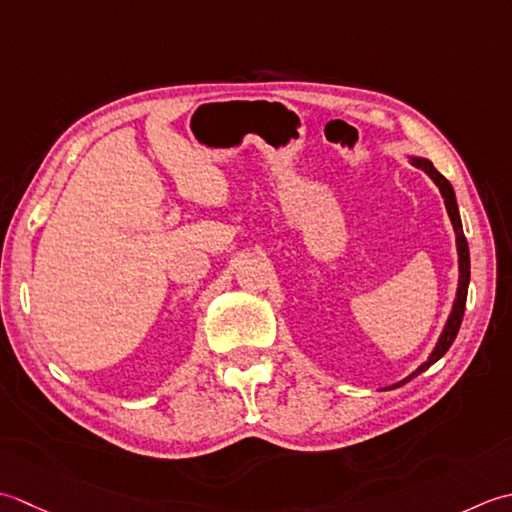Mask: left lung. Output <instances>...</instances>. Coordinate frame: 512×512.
I'll return each instance as SVG.
<instances>
[{"label":"left lung","instance_id":"8db88e82","mask_svg":"<svg viewBox=\"0 0 512 512\" xmlns=\"http://www.w3.org/2000/svg\"><path fill=\"white\" fill-rule=\"evenodd\" d=\"M415 168H420L422 172H426L433 179V183L440 187V192L444 196V205H446V212L448 216H451V223H453V229H455V236H457V254H460V285H457V298H455V305H453V311H451V318H448L446 327L442 331L440 336V342H437V347L433 349V353L429 356V360H426L420 369L413 371L409 378L393 384V387H402L404 382H409L411 378H415V375H420L422 371H426L431 367V364H435L437 360H440L444 353L451 349V344L457 336V331H460V325H462V318H464V307H466V294H468V280H471V256H468V243H466V236H464V229H462V221H460V212H457V203H455V192L451 183H448L444 176L437 172L433 168L431 161L426 159H411Z\"/></svg>","mask_w":512,"mask_h":512}]
</instances>
